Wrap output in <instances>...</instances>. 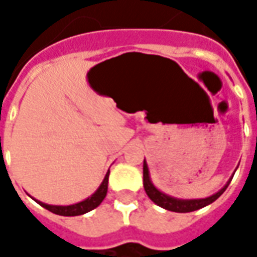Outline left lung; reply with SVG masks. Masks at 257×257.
<instances>
[{"instance_id":"obj_1","label":"left lung","mask_w":257,"mask_h":257,"mask_svg":"<svg viewBox=\"0 0 257 257\" xmlns=\"http://www.w3.org/2000/svg\"><path fill=\"white\" fill-rule=\"evenodd\" d=\"M231 182V179H230ZM230 182L220 190L217 191L213 195H210L208 198H202V199H176L169 197L167 194L161 193L160 190H157L153 183L150 182V176H149V168H147V164L146 161L143 162V186H145V190L147 195L150 197V199L153 202H156L158 206H161L164 209L172 210V212H179V213H186V212H193V210L201 209L204 208L206 205L212 204L213 201L220 197L221 194L226 191V189L228 187Z\"/></svg>"}]
</instances>
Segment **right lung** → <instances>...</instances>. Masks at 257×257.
I'll list each match as a JSON object with an SVG mask.
<instances>
[{"mask_svg": "<svg viewBox=\"0 0 257 257\" xmlns=\"http://www.w3.org/2000/svg\"><path fill=\"white\" fill-rule=\"evenodd\" d=\"M108 173L107 172L106 178L103 180V183L100 184V187L97 189L93 195H90L89 198H86L82 202H78V204L74 205H68V206H55V205H47L42 204L40 201H37L38 204L44 206L45 209H48L49 212L52 213H56V215L60 216H78V215H84L86 212L89 210L95 209L96 206H99L101 204V201L104 199L107 194V184H108Z\"/></svg>", "mask_w": 257, "mask_h": 257, "instance_id": "add662e5", "label": "right lung"}]
</instances>
